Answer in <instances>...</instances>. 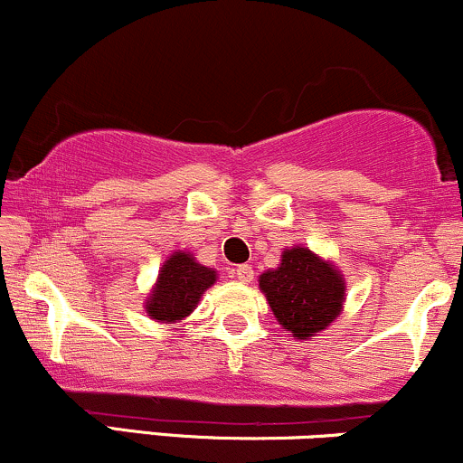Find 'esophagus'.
Here are the masks:
<instances>
[{
  "mask_svg": "<svg viewBox=\"0 0 463 463\" xmlns=\"http://www.w3.org/2000/svg\"><path fill=\"white\" fill-rule=\"evenodd\" d=\"M235 276L237 280H241V283H250V280L254 279V269L250 268V265H237Z\"/></svg>",
  "mask_w": 463,
  "mask_h": 463,
  "instance_id": "34e87169",
  "label": "esophagus"
}]
</instances>
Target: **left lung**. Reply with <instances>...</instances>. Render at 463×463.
<instances>
[{"instance_id": "1", "label": "left lung", "mask_w": 463, "mask_h": 463, "mask_svg": "<svg viewBox=\"0 0 463 463\" xmlns=\"http://www.w3.org/2000/svg\"><path fill=\"white\" fill-rule=\"evenodd\" d=\"M276 322L296 339H313L344 311L346 280L337 265L305 246L285 248L279 268L259 276Z\"/></svg>"}]
</instances>
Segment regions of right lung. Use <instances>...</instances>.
<instances>
[{"mask_svg":"<svg viewBox=\"0 0 463 463\" xmlns=\"http://www.w3.org/2000/svg\"><path fill=\"white\" fill-rule=\"evenodd\" d=\"M215 280L217 272L213 268L195 261L191 252L176 250L158 269L156 283L143 302V309L154 322L176 324L194 313L202 294L213 287Z\"/></svg>","mask_w":463,"mask_h":463,"instance_id":"1","label":"right lung"}]
</instances>
